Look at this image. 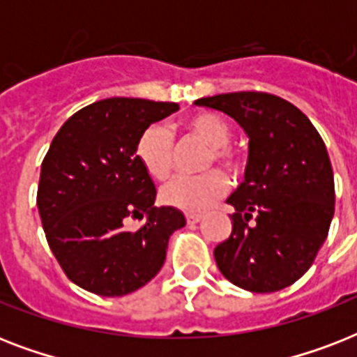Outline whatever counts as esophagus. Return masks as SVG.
Returning a JSON list of instances; mask_svg holds the SVG:
<instances>
[{
    "mask_svg": "<svg viewBox=\"0 0 357 357\" xmlns=\"http://www.w3.org/2000/svg\"><path fill=\"white\" fill-rule=\"evenodd\" d=\"M202 220V215L198 213H187V224H198Z\"/></svg>",
    "mask_w": 357,
    "mask_h": 357,
    "instance_id": "obj_1",
    "label": "esophagus"
}]
</instances>
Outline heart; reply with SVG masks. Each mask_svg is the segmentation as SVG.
Returning a JSON list of instances; mask_svg holds the SVG:
<instances>
[{
    "label": "heart",
    "mask_w": 357,
    "mask_h": 357,
    "mask_svg": "<svg viewBox=\"0 0 357 357\" xmlns=\"http://www.w3.org/2000/svg\"><path fill=\"white\" fill-rule=\"evenodd\" d=\"M189 129L213 148L211 161L228 170H238V157L229 150L231 128L217 114L202 113L189 120ZM137 157L153 179H167L174 170V137L167 123H151L137 140ZM228 190V179L220 172L204 176H178L162 185L161 200L183 211H206Z\"/></svg>",
    "instance_id": "b5f03b06"
}]
</instances>
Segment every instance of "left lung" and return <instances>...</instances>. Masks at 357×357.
Instances as JSON below:
<instances>
[{
  "instance_id": "left-lung-1",
  "label": "left lung",
  "mask_w": 357,
  "mask_h": 357,
  "mask_svg": "<svg viewBox=\"0 0 357 357\" xmlns=\"http://www.w3.org/2000/svg\"><path fill=\"white\" fill-rule=\"evenodd\" d=\"M248 137L244 181L229 196L231 235L215 248L218 271L250 293L289 287L313 265L335 211L326 146L298 107L266 92L196 100Z\"/></svg>"
}]
</instances>
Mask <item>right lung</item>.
<instances>
[{
  "label": "right lung",
  "mask_w": 357,
  "mask_h": 357,
  "mask_svg": "<svg viewBox=\"0 0 357 357\" xmlns=\"http://www.w3.org/2000/svg\"><path fill=\"white\" fill-rule=\"evenodd\" d=\"M178 103L107 98L72 114L40 168L36 206L47 244L66 276L100 296H123L161 271L183 213L155 207V185L137 140ZM129 218H146L129 230Z\"/></svg>",
  "instance_id": "right-lung-1"
}]
</instances>
